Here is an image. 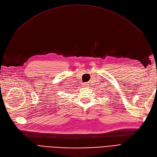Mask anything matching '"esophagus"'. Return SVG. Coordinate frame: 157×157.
Returning <instances> with one entry per match:
<instances>
[{"label":"esophagus","mask_w":157,"mask_h":157,"mask_svg":"<svg viewBox=\"0 0 157 157\" xmlns=\"http://www.w3.org/2000/svg\"><path fill=\"white\" fill-rule=\"evenodd\" d=\"M88 83H84V84H83V86H84V87H88Z\"/></svg>","instance_id":"34e87169"}]
</instances>
